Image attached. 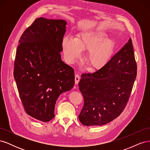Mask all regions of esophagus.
<instances>
[{
	"label": "esophagus",
	"instance_id": "34e87169",
	"mask_svg": "<svg viewBox=\"0 0 150 150\" xmlns=\"http://www.w3.org/2000/svg\"><path fill=\"white\" fill-rule=\"evenodd\" d=\"M80 80V76H79V74H76L75 75V84H78Z\"/></svg>",
	"mask_w": 150,
	"mask_h": 150
}]
</instances>
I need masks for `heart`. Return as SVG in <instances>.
Returning a JSON list of instances; mask_svg holds the SVG:
<instances>
[{
  "label": "heart",
  "mask_w": 150,
  "mask_h": 150,
  "mask_svg": "<svg viewBox=\"0 0 150 150\" xmlns=\"http://www.w3.org/2000/svg\"><path fill=\"white\" fill-rule=\"evenodd\" d=\"M62 46L66 60L69 63L79 58L81 51L89 52L86 57V63L91 70L96 71L110 61L115 44L104 32L89 31L79 34L77 39L66 36L62 40Z\"/></svg>",
  "instance_id": "obj_1"
}]
</instances>
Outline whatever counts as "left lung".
<instances>
[{"label": "left lung", "mask_w": 150, "mask_h": 150, "mask_svg": "<svg viewBox=\"0 0 150 150\" xmlns=\"http://www.w3.org/2000/svg\"><path fill=\"white\" fill-rule=\"evenodd\" d=\"M137 74L132 40L113 56L101 69L84 73L79 83L84 106L79 115L84 126H101L123 111Z\"/></svg>", "instance_id": "1"}]
</instances>
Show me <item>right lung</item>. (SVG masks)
Instances as JSON below:
<instances>
[{
	"instance_id": "add662e5",
	"label": "right lung",
	"mask_w": 150,
	"mask_h": 150,
	"mask_svg": "<svg viewBox=\"0 0 150 150\" xmlns=\"http://www.w3.org/2000/svg\"><path fill=\"white\" fill-rule=\"evenodd\" d=\"M67 22L40 17L22 34L13 77L26 113L43 122L54 115L57 98L74 85V72L61 60Z\"/></svg>"
}]
</instances>
